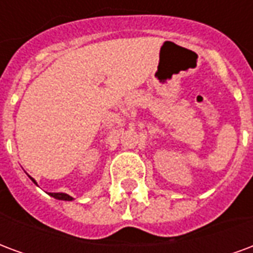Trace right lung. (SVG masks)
I'll list each match as a JSON object with an SVG mask.
<instances>
[{"instance_id":"right-lung-1","label":"right lung","mask_w":253,"mask_h":253,"mask_svg":"<svg viewBox=\"0 0 253 253\" xmlns=\"http://www.w3.org/2000/svg\"><path fill=\"white\" fill-rule=\"evenodd\" d=\"M32 181L36 184V181H35L33 178H32ZM49 194L52 196V197L57 198V200H64V201H71V200H72V197H71V196H68V194H65V193H49Z\"/></svg>"}]
</instances>
